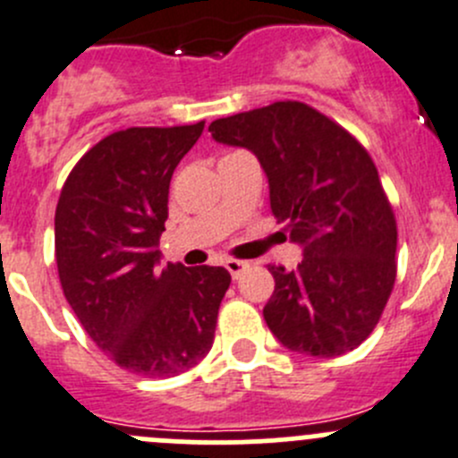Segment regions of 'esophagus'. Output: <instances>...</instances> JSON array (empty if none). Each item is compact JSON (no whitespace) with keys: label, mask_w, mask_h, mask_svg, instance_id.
Masks as SVG:
<instances>
[{"label":"esophagus","mask_w":458,"mask_h":458,"mask_svg":"<svg viewBox=\"0 0 458 458\" xmlns=\"http://www.w3.org/2000/svg\"><path fill=\"white\" fill-rule=\"evenodd\" d=\"M225 268H228V273L233 275V279H239V275H242L243 270L248 268V261H242V259H225Z\"/></svg>","instance_id":"34e87169"}]
</instances>
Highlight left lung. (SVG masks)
Segmentation results:
<instances>
[{
  "mask_svg": "<svg viewBox=\"0 0 458 458\" xmlns=\"http://www.w3.org/2000/svg\"><path fill=\"white\" fill-rule=\"evenodd\" d=\"M216 143L246 148L264 167L270 210L300 243L295 270L270 264L264 306L291 352H353L383 315L396 279V219L367 149L304 102H273L212 123Z\"/></svg>",
  "mask_w": 458,
  "mask_h": 458,
  "instance_id": "left-lung-1",
  "label": "left lung"
}]
</instances>
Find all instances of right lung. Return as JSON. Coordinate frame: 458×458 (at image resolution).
<instances>
[{
	"label": "right lung",
	"instance_id": "1",
	"mask_svg": "<svg viewBox=\"0 0 458 458\" xmlns=\"http://www.w3.org/2000/svg\"><path fill=\"white\" fill-rule=\"evenodd\" d=\"M206 123L130 127L93 145L55 208L62 291L123 369L170 378L208 356L230 286L221 266L161 264L170 181Z\"/></svg>",
	"mask_w": 458,
	"mask_h": 458
}]
</instances>
